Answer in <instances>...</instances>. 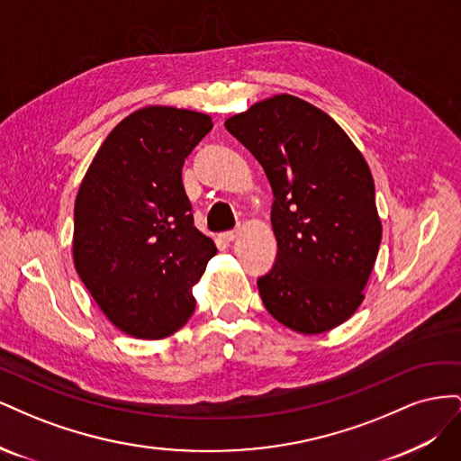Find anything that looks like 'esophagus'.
I'll list each match as a JSON object with an SVG mask.
<instances>
[{"instance_id":"obj_1","label":"esophagus","mask_w":461,"mask_h":461,"mask_svg":"<svg viewBox=\"0 0 461 461\" xmlns=\"http://www.w3.org/2000/svg\"><path fill=\"white\" fill-rule=\"evenodd\" d=\"M240 236V232L239 230H229V232H222V234H219V239L222 240V242H234L236 239H239Z\"/></svg>"}]
</instances>
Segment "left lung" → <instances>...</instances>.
Returning a JSON list of instances; mask_svg holds the SVG:
<instances>
[{"label": "left lung", "mask_w": 461, "mask_h": 461, "mask_svg": "<svg viewBox=\"0 0 461 461\" xmlns=\"http://www.w3.org/2000/svg\"><path fill=\"white\" fill-rule=\"evenodd\" d=\"M261 163L273 188V269L259 296L278 323L319 334L364 302L383 225L369 165L340 124L290 94H276L225 121Z\"/></svg>", "instance_id": "8db88e82"}]
</instances>
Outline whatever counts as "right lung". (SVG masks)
<instances>
[{
	"mask_svg": "<svg viewBox=\"0 0 461 461\" xmlns=\"http://www.w3.org/2000/svg\"><path fill=\"white\" fill-rule=\"evenodd\" d=\"M212 117L148 105L109 132L75 202V267L104 315L134 339L159 340L194 313L192 286L215 242L196 227L183 185Z\"/></svg>",
	"mask_w": 461,
	"mask_h": 461,
	"instance_id": "right-lung-1",
	"label": "right lung"
}]
</instances>
